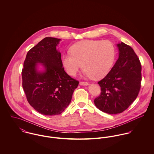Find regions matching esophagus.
<instances>
[{"label": "esophagus", "mask_w": 154, "mask_h": 154, "mask_svg": "<svg viewBox=\"0 0 154 154\" xmlns=\"http://www.w3.org/2000/svg\"><path fill=\"white\" fill-rule=\"evenodd\" d=\"M79 84L81 85H83V86H85V85H89V83L87 82H80Z\"/></svg>", "instance_id": "esophagus-1"}]
</instances>
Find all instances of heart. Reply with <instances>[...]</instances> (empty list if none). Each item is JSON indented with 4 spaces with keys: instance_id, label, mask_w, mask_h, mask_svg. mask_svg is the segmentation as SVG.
<instances>
[{
    "instance_id": "heart-1",
    "label": "heart",
    "mask_w": 154,
    "mask_h": 154,
    "mask_svg": "<svg viewBox=\"0 0 154 154\" xmlns=\"http://www.w3.org/2000/svg\"><path fill=\"white\" fill-rule=\"evenodd\" d=\"M70 52L62 57L66 72L75 76L83 65L85 75L94 79H101L109 73L116 56L115 47L109 41L80 42L72 46Z\"/></svg>"
}]
</instances>
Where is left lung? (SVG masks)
I'll use <instances>...</instances> for the list:
<instances>
[{"instance_id":"left-lung-1","label":"left lung","mask_w":154,"mask_h":154,"mask_svg":"<svg viewBox=\"0 0 154 154\" xmlns=\"http://www.w3.org/2000/svg\"><path fill=\"white\" fill-rule=\"evenodd\" d=\"M119 58L104 78L98 84L101 94L94 100L95 106L110 114L126 110L137 98L142 80L141 65L132 47L117 44Z\"/></svg>"}]
</instances>
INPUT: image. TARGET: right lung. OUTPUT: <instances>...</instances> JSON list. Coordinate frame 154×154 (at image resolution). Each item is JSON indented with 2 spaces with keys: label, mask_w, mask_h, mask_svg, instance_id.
Returning a JSON list of instances; mask_svg holds the SVG:
<instances>
[{
  "label": "right lung",
  "mask_w": 154,
  "mask_h": 154,
  "mask_svg": "<svg viewBox=\"0 0 154 154\" xmlns=\"http://www.w3.org/2000/svg\"><path fill=\"white\" fill-rule=\"evenodd\" d=\"M61 41L45 37L29 50L22 70V87L29 104L45 116L61 114L69 105L79 82L63 67L56 47ZM39 64L44 67L40 71Z\"/></svg>",
  "instance_id": "obj_1"
}]
</instances>
